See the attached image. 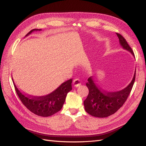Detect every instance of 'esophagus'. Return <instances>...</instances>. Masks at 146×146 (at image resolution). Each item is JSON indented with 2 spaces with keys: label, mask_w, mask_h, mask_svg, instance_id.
<instances>
[{
  "label": "esophagus",
  "mask_w": 146,
  "mask_h": 146,
  "mask_svg": "<svg viewBox=\"0 0 146 146\" xmlns=\"http://www.w3.org/2000/svg\"><path fill=\"white\" fill-rule=\"evenodd\" d=\"M73 85L75 86V87H78V86H80V85H81V81L78 78H76L75 80H73Z\"/></svg>",
  "instance_id": "esophagus-1"
}]
</instances>
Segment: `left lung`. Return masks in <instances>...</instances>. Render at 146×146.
<instances>
[{"label": "left lung", "mask_w": 146, "mask_h": 146, "mask_svg": "<svg viewBox=\"0 0 146 146\" xmlns=\"http://www.w3.org/2000/svg\"><path fill=\"white\" fill-rule=\"evenodd\" d=\"M116 34L121 46L134 56V52L125 39L120 34ZM135 78V71L131 82L127 87L118 92H106L99 88L93 77L90 76L86 84L89 93L87 98L83 102L85 111L92 116L100 118L107 117L115 113L127 99L134 85Z\"/></svg>", "instance_id": "left-lung-1"}]
</instances>
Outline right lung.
Masks as SVG:
<instances>
[{
  "mask_svg": "<svg viewBox=\"0 0 146 146\" xmlns=\"http://www.w3.org/2000/svg\"><path fill=\"white\" fill-rule=\"evenodd\" d=\"M41 30L34 29L27 33L26 36H28L35 31H37ZM12 82H14L13 80ZM13 83L17 96L24 106L37 115L45 117L52 115L61 109L65 102L67 94L72 90L71 87L72 79H70L62 83L51 94L44 96L34 97V96L24 94L17 88L14 82Z\"/></svg>",
  "mask_w": 146,
  "mask_h": 146,
  "instance_id": "add662e5",
  "label": "right lung"
}]
</instances>
